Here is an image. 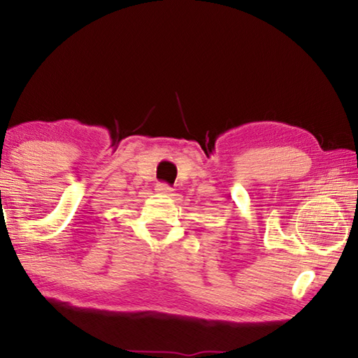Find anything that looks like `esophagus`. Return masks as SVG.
<instances>
[{
  "label": "esophagus",
  "instance_id": "1",
  "mask_svg": "<svg viewBox=\"0 0 358 358\" xmlns=\"http://www.w3.org/2000/svg\"><path fill=\"white\" fill-rule=\"evenodd\" d=\"M172 187L169 186V185H166V183H159L156 186V192H159V194H164V196H172Z\"/></svg>",
  "mask_w": 358,
  "mask_h": 358
}]
</instances>
